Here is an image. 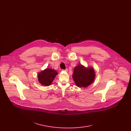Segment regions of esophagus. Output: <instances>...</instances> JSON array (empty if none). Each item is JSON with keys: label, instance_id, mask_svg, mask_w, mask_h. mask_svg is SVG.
Listing matches in <instances>:
<instances>
[{"label": "esophagus", "instance_id": "34e87169", "mask_svg": "<svg viewBox=\"0 0 131 131\" xmlns=\"http://www.w3.org/2000/svg\"><path fill=\"white\" fill-rule=\"evenodd\" d=\"M68 69H66L65 70H63V71H65V72H68Z\"/></svg>", "mask_w": 131, "mask_h": 131}]
</instances>
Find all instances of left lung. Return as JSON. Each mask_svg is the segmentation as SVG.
<instances>
[{
	"label": "left lung",
	"mask_w": 131,
	"mask_h": 131,
	"mask_svg": "<svg viewBox=\"0 0 131 131\" xmlns=\"http://www.w3.org/2000/svg\"><path fill=\"white\" fill-rule=\"evenodd\" d=\"M72 78L78 87H87L93 83L95 78L94 69L92 67L78 65L74 68Z\"/></svg>",
	"instance_id": "8db88e82"
}]
</instances>
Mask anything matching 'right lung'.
<instances>
[{
	"mask_svg": "<svg viewBox=\"0 0 131 131\" xmlns=\"http://www.w3.org/2000/svg\"><path fill=\"white\" fill-rule=\"evenodd\" d=\"M57 75H58V73L55 70L46 68L38 73V80L42 85L49 86L52 83Z\"/></svg>",
	"mask_w": 131,
	"mask_h": 131,
	"instance_id": "1",
	"label": "right lung"
}]
</instances>
